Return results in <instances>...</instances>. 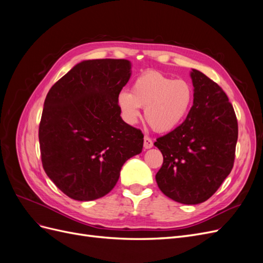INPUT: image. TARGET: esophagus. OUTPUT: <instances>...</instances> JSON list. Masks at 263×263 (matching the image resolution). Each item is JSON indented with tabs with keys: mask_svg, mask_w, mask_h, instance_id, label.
Wrapping results in <instances>:
<instances>
[{
	"mask_svg": "<svg viewBox=\"0 0 263 263\" xmlns=\"http://www.w3.org/2000/svg\"><path fill=\"white\" fill-rule=\"evenodd\" d=\"M154 146V142H153V140H151V138H149L148 136H145V138H144V147H145V149H149V148H151Z\"/></svg>",
	"mask_w": 263,
	"mask_h": 263,
	"instance_id": "obj_1",
	"label": "esophagus"
}]
</instances>
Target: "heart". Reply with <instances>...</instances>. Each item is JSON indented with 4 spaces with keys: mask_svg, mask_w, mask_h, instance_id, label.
<instances>
[{
    "mask_svg": "<svg viewBox=\"0 0 263 263\" xmlns=\"http://www.w3.org/2000/svg\"><path fill=\"white\" fill-rule=\"evenodd\" d=\"M193 90L185 80H174L158 71H146L136 78L132 92L123 90L117 97L118 106L129 122L145 108V118L159 133L171 132L184 121L192 106Z\"/></svg>",
    "mask_w": 263,
    "mask_h": 263,
    "instance_id": "obj_1",
    "label": "heart"
}]
</instances>
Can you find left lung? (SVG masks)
I'll return each mask as SVG.
<instances>
[{
	"mask_svg": "<svg viewBox=\"0 0 263 263\" xmlns=\"http://www.w3.org/2000/svg\"><path fill=\"white\" fill-rule=\"evenodd\" d=\"M193 106L181 125L155 146L163 156L156 174L161 192L182 204L208 201L232 171L238 123L232 103L221 87L193 69Z\"/></svg>",
	"mask_w": 263,
	"mask_h": 263,
	"instance_id": "1",
	"label": "left lung"
}]
</instances>
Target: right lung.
I'll return each mask as SVG.
<instances>
[{
    "instance_id": "add662e5",
    "label": "right lung",
    "mask_w": 263,
    "mask_h": 263,
    "mask_svg": "<svg viewBox=\"0 0 263 263\" xmlns=\"http://www.w3.org/2000/svg\"><path fill=\"white\" fill-rule=\"evenodd\" d=\"M125 59L78 63L47 94L38 137L43 168L67 196L93 201L113 190L144 135L121 117L117 97L130 78Z\"/></svg>"
}]
</instances>
